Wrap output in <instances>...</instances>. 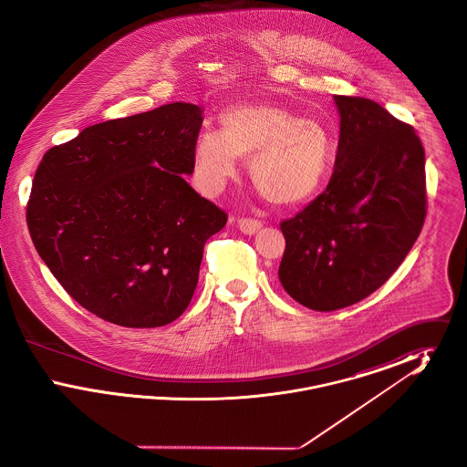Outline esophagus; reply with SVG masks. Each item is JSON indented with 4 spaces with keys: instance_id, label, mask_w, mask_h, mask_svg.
Wrapping results in <instances>:
<instances>
[{
    "instance_id": "34e87169",
    "label": "esophagus",
    "mask_w": 467,
    "mask_h": 467,
    "mask_svg": "<svg viewBox=\"0 0 467 467\" xmlns=\"http://www.w3.org/2000/svg\"><path fill=\"white\" fill-rule=\"evenodd\" d=\"M238 227H240V231L244 233V234H255L263 227V223H259L255 219H240L238 221Z\"/></svg>"
}]
</instances>
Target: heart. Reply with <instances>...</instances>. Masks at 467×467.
Listing matches in <instances>:
<instances>
[{"label": "heart", "mask_w": 467, "mask_h": 467, "mask_svg": "<svg viewBox=\"0 0 467 467\" xmlns=\"http://www.w3.org/2000/svg\"><path fill=\"white\" fill-rule=\"evenodd\" d=\"M223 131L204 130L194 147V175L206 196L223 192L240 157L267 200L296 204L311 198L331 168L333 140L315 119L273 103L238 105L223 111Z\"/></svg>", "instance_id": "heart-1"}]
</instances>
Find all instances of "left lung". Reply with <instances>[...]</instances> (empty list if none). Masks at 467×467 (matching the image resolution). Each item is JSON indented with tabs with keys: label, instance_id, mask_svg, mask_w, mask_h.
Listing matches in <instances>:
<instances>
[{
	"label": "left lung",
	"instance_id": "8db88e82",
	"mask_svg": "<svg viewBox=\"0 0 467 467\" xmlns=\"http://www.w3.org/2000/svg\"><path fill=\"white\" fill-rule=\"evenodd\" d=\"M339 141L326 191L284 221L278 276L317 311L356 305L400 266L425 219V154L415 130L366 98L334 96Z\"/></svg>",
	"mask_w": 467,
	"mask_h": 467
}]
</instances>
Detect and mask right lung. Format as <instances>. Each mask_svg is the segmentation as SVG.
Listing matches in <instances>:
<instances>
[{"mask_svg":"<svg viewBox=\"0 0 467 467\" xmlns=\"http://www.w3.org/2000/svg\"><path fill=\"white\" fill-rule=\"evenodd\" d=\"M202 110L170 103L107 120L45 154L27 202L38 255L86 310L161 327L189 306L227 215L185 182Z\"/></svg>","mask_w":467,"mask_h":467,"instance_id":"right-lung-1","label":"right lung"}]
</instances>
